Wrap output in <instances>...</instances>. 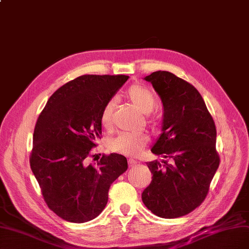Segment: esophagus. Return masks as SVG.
<instances>
[{
  "instance_id": "1",
  "label": "esophagus",
  "mask_w": 249,
  "mask_h": 249,
  "mask_svg": "<svg viewBox=\"0 0 249 249\" xmlns=\"http://www.w3.org/2000/svg\"><path fill=\"white\" fill-rule=\"evenodd\" d=\"M127 162H128V167H134V166H136V165H138V161L137 160H133V159H128L127 160Z\"/></svg>"
}]
</instances>
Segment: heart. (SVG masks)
<instances>
[{"label": "heart", "instance_id": "b5f03b06", "mask_svg": "<svg viewBox=\"0 0 249 249\" xmlns=\"http://www.w3.org/2000/svg\"><path fill=\"white\" fill-rule=\"evenodd\" d=\"M125 98L138 108L142 113L148 115V122L157 124L158 119L150 115L157 106V100L149 89L142 84H133L124 92ZM115 107L114 100H108L102 107L100 113V122L105 128L112 126V116ZM150 139L144 133L121 132L116 137L109 141V148L117 153L127 157H137L147 146Z\"/></svg>", "mask_w": 249, "mask_h": 249}]
</instances>
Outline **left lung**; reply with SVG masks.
Returning <instances> with one entry per match:
<instances>
[{
  "label": "left lung",
  "mask_w": 249,
  "mask_h": 249,
  "mask_svg": "<svg viewBox=\"0 0 249 249\" xmlns=\"http://www.w3.org/2000/svg\"><path fill=\"white\" fill-rule=\"evenodd\" d=\"M164 105L162 134L151 152L171 160L148 161L152 180L142 201L162 218L186 215L204 202L219 166L216 127L196 89L173 73L145 77Z\"/></svg>",
  "instance_id": "8db88e82"
}]
</instances>
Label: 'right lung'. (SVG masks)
Masks as SVG:
<instances>
[{
    "instance_id": "add662e5",
    "label": "right lung",
    "mask_w": 249,
    "mask_h": 249,
    "mask_svg": "<svg viewBox=\"0 0 249 249\" xmlns=\"http://www.w3.org/2000/svg\"><path fill=\"white\" fill-rule=\"evenodd\" d=\"M127 79L125 75L77 77L49 98L37 119L30 166L47 206L67 221L96 218L108 202L110 185L127 169L126 159L117 153L89 164L101 139L102 107Z\"/></svg>"
}]
</instances>
